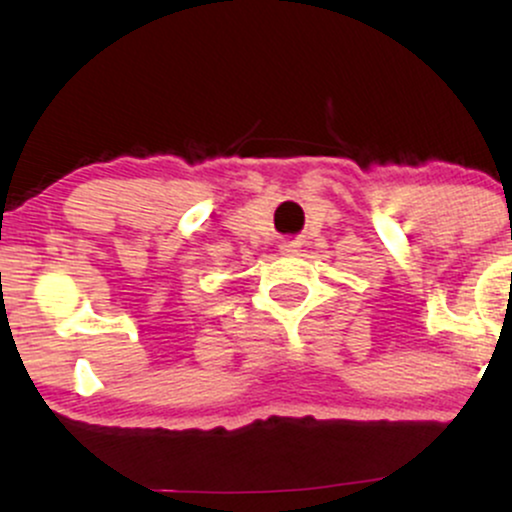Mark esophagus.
Listing matches in <instances>:
<instances>
[{"mask_svg": "<svg viewBox=\"0 0 512 512\" xmlns=\"http://www.w3.org/2000/svg\"><path fill=\"white\" fill-rule=\"evenodd\" d=\"M281 255H298L301 252V240H284V243L279 245Z\"/></svg>", "mask_w": 512, "mask_h": 512, "instance_id": "34e87169", "label": "esophagus"}]
</instances>
